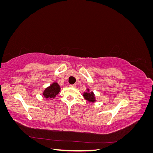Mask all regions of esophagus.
<instances>
[{
  "instance_id": "34e87169",
  "label": "esophagus",
  "mask_w": 153,
  "mask_h": 153,
  "mask_svg": "<svg viewBox=\"0 0 153 153\" xmlns=\"http://www.w3.org/2000/svg\"><path fill=\"white\" fill-rule=\"evenodd\" d=\"M69 87H72V88H75V87H76V85H75V84L69 85Z\"/></svg>"
}]
</instances>
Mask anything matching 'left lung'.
<instances>
[{
    "label": "left lung",
    "mask_w": 153,
    "mask_h": 153,
    "mask_svg": "<svg viewBox=\"0 0 153 153\" xmlns=\"http://www.w3.org/2000/svg\"><path fill=\"white\" fill-rule=\"evenodd\" d=\"M87 92H84V99L91 103H94L96 101V97L93 92H89V89H87Z\"/></svg>",
    "instance_id": "8db88e82"
}]
</instances>
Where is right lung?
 I'll use <instances>...</instances> for the list:
<instances>
[{"instance_id": "add662e5", "label": "right lung", "mask_w": 153, "mask_h": 153, "mask_svg": "<svg viewBox=\"0 0 153 153\" xmlns=\"http://www.w3.org/2000/svg\"><path fill=\"white\" fill-rule=\"evenodd\" d=\"M61 91V87L57 82H53L47 87L43 92V95L47 99H53Z\"/></svg>"}]
</instances>
